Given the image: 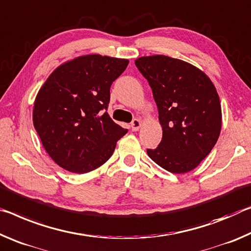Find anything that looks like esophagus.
Returning a JSON list of instances; mask_svg holds the SVG:
<instances>
[{
	"label": "esophagus",
	"mask_w": 251,
	"mask_h": 251,
	"mask_svg": "<svg viewBox=\"0 0 251 251\" xmlns=\"http://www.w3.org/2000/svg\"><path fill=\"white\" fill-rule=\"evenodd\" d=\"M141 126H142V121L140 120V119H138V118L134 119V120L131 122V125H130L132 131H138L139 129L141 128Z\"/></svg>",
	"instance_id": "esophagus-1"
}]
</instances>
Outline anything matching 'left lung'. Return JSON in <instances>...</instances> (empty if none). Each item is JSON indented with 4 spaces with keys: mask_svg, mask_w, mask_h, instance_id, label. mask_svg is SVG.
I'll return each mask as SVG.
<instances>
[{
    "mask_svg": "<svg viewBox=\"0 0 251 251\" xmlns=\"http://www.w3.org/2000/svg\"><path fill=\"white\" fill-rule=\"evenodd\" d=\"M134 63L152 89L162 126L161 142L157 149H148V155L172 174L194 170L220 134L223 116L216 87L203 71L175 57L141 56Z\"/></svg>",
    "mask_w": 251,
    "mask_h": 251,
    "instance_id": "8db88e82",
    "label": "left lung"
}]
</instances>
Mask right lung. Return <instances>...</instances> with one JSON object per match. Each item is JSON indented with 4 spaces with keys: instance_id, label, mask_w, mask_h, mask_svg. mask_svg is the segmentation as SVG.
Returning <instances> with one entry per match:
<instances>
[{
    "instance_id": "1",
    "label": "right lung",
    "mask_w": 251,
    "mask_h": 251,
    "mask_svg": "<svg viewBox=\"0 0 251 251\" xmlns=\"http://www.w3.org/2000/svg\"><path fill=\"white\" fill-rule=\"evenodd\" d=\"M129 60L81 55L53 71L36 94L33 125L45 151L63 169L87 174L109 160L128 130L106 112L110 87Z\"/></svg>"
}]
</instances>
